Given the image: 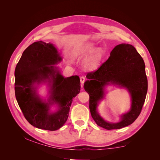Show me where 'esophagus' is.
Returning <instances> with one entry per match:
<instances>
[{
	"label": "esophagus",
	"instance_id": "esophagus-1",
	"mask_svg": "<svg viewBox=\"0 0 160 160\" xmlns=\"http://www.w3.org/2000/svg\"><path fill=\"white\" fill-rule=\"evenodd\" d=\"M80 83H81V84H82V85H83V83H84L85 80H86L85 77H80Z\"/></svg>",
	"mask_w": 160,
	"mask_h": 160
}]
</instances>
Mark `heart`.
I'll return each instance as SVG.
<instances>
[{
    "mask_svg": "<svg viewBox=\"0 0 160 160\" xmlns=\"http://www.w3.org/2000/svg\"><path fill=\"white\" fill-rule=\"evenodd\" d=\"M95 45L92 43H81L76 46L73 49V55L75 57L82 58L89 54L94 51L83 61V67L88 71L95 70L98 67L104 56V52L102 48H97Z\"/></svg>",
    "mask_w": 160,
    "mask_h": 160,
    "instance_id": "obj_1",
    "label": "heart"
}]
</instances>
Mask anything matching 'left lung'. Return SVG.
Instances as JSON below:
<instances>
[{
  "instance_id": "left-lung-1",
  "label": "left lung",
  "mask_w": 160,
  "mask_h": 160,
  "mask_svg": "<svg viewBox=\"0 0 160 160\" xmlns=\"http://www.w3.org/2000/svg\"><path fill=\"white\" fill-rule=\"evenodd\" d=\"M86 77L83 88L89 95L90 112L98 126L106 130L120 129L135 121L144 104L148 89L145 65L135 47L124 43L117 45L108 60ZM112 84L127 89L131 97L130 110L122 114L117 123L105 121L97 110L105 98V87Z\"/></svg>"
}]
</instances>
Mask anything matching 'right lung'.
Instances as JSON below:
<instances>
[{
    "instance_id": "1",
    "label": "right lung",
    "mask_w": 160,
    "mask_h": 160,
    "mask_svg": "<svg viewBox=\"0 0 160 160\" xmlns=\"http://www.w3.org/2000/svg\"><path fill=\"white\" fill-rule=\"evenodd\" d=\"M62 58L53 44L39 41L23 52L15 70V94L21 110L28 122L42 130L60 128L68 119L72 99L80 91L77 75L64 77L55 65ZM49 88L48 98L38 94L41 84ZM55 105L57 109H50Z\"/></svg>"
}]
</instances>
